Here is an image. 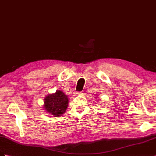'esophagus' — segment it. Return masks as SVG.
I'll return each mask as SVG.
<instances>
[{
    "label": "esophagus",
    "instance_id": "obj_1",
    "mask_svg": "<svg viewBox=\"0 0 156 156\" xmlns=\"http://www.w3.org/2000/svg\"><path fill=\"white\" fill-rule=\"evenodd\" d=\"M81 93H81V92H76V95H79V94H81Z\"/></svg>",
    "mask_w": 156,
    "mask_h": 156
}]
</instances>
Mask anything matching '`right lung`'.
<instances>
[{"label": "right lung", "instance_id": "1", "mask_svg": "<svg viewBox=\"0 0 156 156\" xmlns=\"http://www.w3.org/2000/svg\"><path fill=\"white\" fill-rule=\"evenodd\" d=\"M69 98L63 91L57 90L55 93L49 94L45 97L44 109L52 116H60L66 111Z\"/></svg>", "mask_w": 156, "mask_h": 156}]
</instances>
